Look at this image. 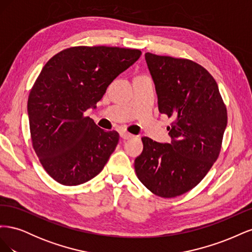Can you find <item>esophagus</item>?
Here are the masks:
<instances>
[{
    "label": "esophagus",
    "instance_id": "1",
    "mask_svg": "<svg viewBox=\"0 0 252 252\" xmlns=\"http://www.w3.org/2000/svg\"><path fill=\"white\" fill-rule=\"evenodd\" d=\"M120 135H121V138H122V139H124V140L131 139V138H133V136H134L133 134L127 132L126 130H121V131H120Z\"/></svg>",
    "mask_w": 252,
    "mask_h": 252
}]
</instances>
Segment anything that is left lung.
Instances as JSON below:
<instances>
[{
	"label": "left lung",
	"instance_id": "8db88e82",
	"mask_svg": "<svg viewBox=\"0 0 252 252\" xmlns=\"http://www.w3.org/2000/svg\"><path fill=\"white\" fill-rule=\"evenodd\" d=\"M145 60L158 110L174 121L167 127L170 143L142 138L143 152L135 158L134 169L152 193L174 197L199 184L217 161L227 110L216 80L203 66L150 52Z\"/></svg>",
	"mask_w": 252,
	"mask_h": 252
}]
</instances>
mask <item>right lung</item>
<instances>
[{
    "mask_svg": "<svg viewBox=\"0 0 252 252\" xmlns=\"http://www.w3.org/2000/svg\"><path fill=\"white\" fill-rule=\"evenodd\" d=\"M139 49L78 46L45 64L27 103L32 146L50 177L66 186L100 173L120 135L84 117L95 108L110 83L141 57Z\"/></svg>",
    "mask_w": 252,
    "mask_h": 252,
    "instance_id": "add662e5",
    "label": "right lung"
}]
</instances>
